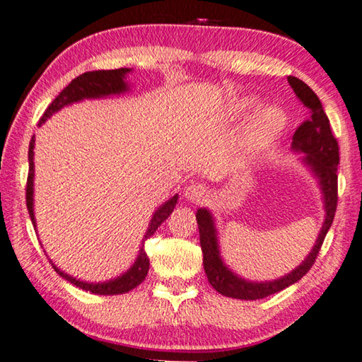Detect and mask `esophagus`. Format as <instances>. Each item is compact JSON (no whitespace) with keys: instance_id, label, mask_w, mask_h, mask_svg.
<instances>
[{"instance_id":"esophagus-1","label":"esophagus","mask_w":362,"mask_h":362,"mask_svg":"<svg viewBox=\"0 0 362 362\" xmlns=\"http://www.w3.org/2000/svg\"><path fill=\"white\" fill-rule=\"evenodd\" d=\"M207 196V189L204 185H199V182H192L185 189V197L189 202H201L204 197Z\"/></svg>"}]
</instances>
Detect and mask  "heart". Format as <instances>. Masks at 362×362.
I'll return each instance as SVG.
<instances>
[{
    "instance_id": "b5f03b06",
    "label": "heart",
    "mask_w": 362,
    "mask_h": 362,
    "mask_svg": "<svg viewBox=\"0 0 362 362\" xmlns=\"http://www.w3.org/2000/svg\"><path fill=\"white\" fill-rule=\"evenodd\" d=\"M282 127H284V120H282V117L276 111L263 112L255 134V144L259 146L269 144L271 140L277 137V134L281 132Z\"/></svg>"
}]
</instances>
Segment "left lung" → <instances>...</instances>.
Wrapping results in <instances>:
<instances>
[{
	"label": "left lung",
	"mask_w": 362,
	"mask_h": 362,
	"mask_svg": "<svg viewBox=\"0 0 362 362\" xmlns=\"http://www.w3.org/2000/svg\"><path fill=\"white\" fill-rule=\"evenodd\" d=\"M287 81L296 96L310 114V117L298 125L292 137V148L305 153V163L315 173L320 181L323 197H325V222L318 235V240L310 255L305 261L294 269L291 274L277 281L271 282H250L245 281L237 274H233L227 266L222 263L218 253L216 227L211 212L206 209H199L196 214L199 225V238H201V248L204 255V269H206L207 279L211 286L222 296L242 298V300H256L264 298L271 294H276L291 284H294L300 277L307 274L315 263L318 251H320L323 240L327 237L329 227H332L334 212L338 206V163H339V146L337 139L329 127V120L325 114L320 99L302 80L296 76H287Z\"/></svg>",
	"instance_id": "left-lung-1"
}]
</instances>
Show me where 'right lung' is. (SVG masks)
<instances>
[{
	"label": "right lung",
	"instance_id": "1",
	"mask_svg": "<svg viewBox=\"0 0 362 362\" xmlns=\"http://www.w3.org/2000/svg\"><path fill=\"white\" fill-rule=\"evenodd\" d=\"M130 70L129 68H117V70H94V71H86L83 75L76 76L75 80H71L70 85L64 88L59 96H57L49 107L45 109V112L42 114V117L39 120V124L45 122L47 117H50L52 114L59 111V109L65 107L66 104L81 101V99H88V98H103V96H109V94H119L127 90V85H125L124 78L127 75ZM34 135L30 139L29 144V175H28V185H25V204H28V211L30 220L35 225V218H34V209H33V194H34ZM177 202V196L170 199L168 202H165L158 211L153 214L151 217V222L148 225V230H146L145 238H150L151 235L156 232V228L160 227L161 223L168 218L170 214L173 212ZM62 277H65L68 282L75 284L80 289H85L88 292H93V294H99V296H116V294H124V292H129L137 287L140 282H142L146 277V272H148L150 268V259L145 253L144 243L142 248H140L139 258L135 261V264L130 268L125 274H122L117 279H112L109 282H98V284H90V282H83L78 281L75 277L65 274L62 272L55 264H52Z\"/></svg>",
	"mask_w": 362,
	"mask_h": 362
}]
</instances>
